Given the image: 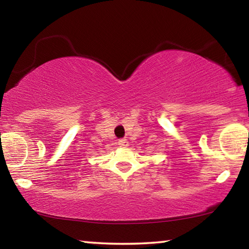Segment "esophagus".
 Wrapping results in <instances>:
<instances>
[{
  "label": "esophagus",
  "mask_w": 249,
  "mask_h": 249,
  "mask_svg": "<svg viewBox=\"0 0 249 249\" xmlns=\"http://www.w3.org/2000/svg\"><path fill=\"white\" fill-rule=\"evenodd\" d=\"M118 146H121V147H127L128 146V142L126 140H120L118 141Z\"/></svg>",
  "instance_id": "34e87169"
}]
</instances>
